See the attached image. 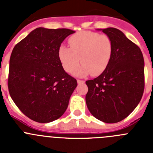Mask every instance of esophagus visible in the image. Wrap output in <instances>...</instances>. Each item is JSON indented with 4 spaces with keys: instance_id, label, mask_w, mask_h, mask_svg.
<instances>
[{
    "instance_id": "obj_1",
    "label": "esophagus",
    "mask_w": 153,
    "mask_h": 153,
    "mask_svg": "<svg viewBox=\"0 0 153 153\" xmlns=\"http://www.w3.org/2000/svg\"><path fill=\"white\" fill-rule=\"evenodd\" d=\"M85 81L83 80H80V79H77V83H83Z\"/></svg>"
}]
</instances>
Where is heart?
<instances>
[{"mask_svg": "<svg viewBox=\"0 0 153 153\" xmlns=\"http://www.w3.org/2000/svg\"><path fill=\"white\" fill-rule=\"evenodd\" d=\"M70 47L61 45L58 56L65 71L70 73L78 67L81 60L82 66L74 71V75L83 76L92 74L100 75L109 66L113 54V42L106 34L92 31H82L69 39Z\"/></svg>", "mask_w": 153, "mask_h": 153, "instance_id": "heart-1", "label": "heart"}]
</instances>
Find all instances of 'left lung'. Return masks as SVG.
<instances>
[{"instance_id":"obj_1","label":"left lung","mask_w":153,"mask_h":153,"mask_svg":"<svg viewBox=\"0 0 153 153\" xmlns=\"http://www.w3.org/2000/svg\"><path fill=\"white\" fill-rule=\"evenodd\" d=\"M110 37L113 50L109 66L98 77L86 82V106L93 117L106 123L126 118L144 91V59L141 50L117 28L97 29Z\"/></svg>"}]
</instances>
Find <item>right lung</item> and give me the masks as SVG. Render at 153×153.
Masks as SVG:
<instances>
[{
	"instance_id": "add662e5",
	"label": "right lung",
	"mask_w": 153,
	"mask_h": 153,
	"mask_svg": "<svg viewBox=\"0 0 153 153\" xmlns=\"http://www.w3.org/2000/svg\"><path fill=\"white\" fill-rule=\"evenodd\" d=\"M70 29L38 27L13 47L10 58L8 89L25 116L46 123L65 113L77 82L63 70L58 51Z\"/></svg>"
}]
</instances>
